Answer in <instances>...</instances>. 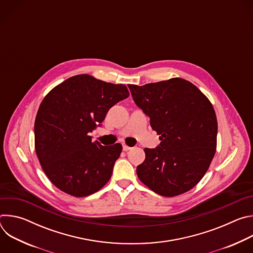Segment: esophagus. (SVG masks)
<instances>
[{
	"label": "esophagus",
	"mask_w": 253,
	"mask_h": 253,
	"mask_svg": "<svg viewBox=\"0 0 253 253\" xmlns=\"http://www.w3.org/2000/svg\"><path fill=\"white\" fill-rule=\"evenodd\" d=\"M130 149H131V147H129V146L125 145V144H123V151H128Z\"/></svg>",
	"instance_id": "34e87169"
}]
</instances>
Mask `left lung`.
<instances>
[{"label":"left lung","instance_id":"obj_1","mask_svg":"<svg viewBox=\"0 0 253 253\" xmlns=\"http://www.w3.org/2000/svg\"><path fill=\"white\" fill-rule=\"evenodd\" d=\"M128 87L161 140L156 148L144 149L146 158L136 169L141 182L167 197L190 190L215 154L217 119L212 104L181 78Z\"/></svg>","mask_w":253,"mask_h":253}]
</instances>
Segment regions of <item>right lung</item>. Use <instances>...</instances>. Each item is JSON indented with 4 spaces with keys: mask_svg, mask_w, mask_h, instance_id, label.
I'll return each mask as SVG.
<instances>
[{
    "mask_svg": "<svg viewBox=\"0 0 253 253\" xmlns=\"http://www.w3.org/2000/svg\"><path fill=\"white\" fill-rule=\"evenodd\" d=\"M128 96L125 85L83 74L67 79L44 98L35 120V148L57 188L83 197L109 181L122 145L102 146L89 133Z\"/></svg>",
    "mask_w": 253,
    "mask_h": 253,
    "instance_id": "1",
    "label": "right lung"
}]
</instances>
